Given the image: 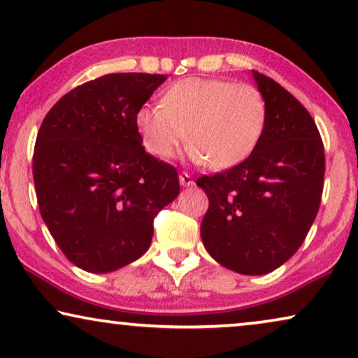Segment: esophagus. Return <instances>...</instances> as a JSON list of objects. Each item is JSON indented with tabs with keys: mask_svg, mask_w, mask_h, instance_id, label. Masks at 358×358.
Returning <instances> with one entry per match:
<instances>
[{
	"mask_svg": "<svg viewBox=\"0 0 358 358\" xmlns=\"http://www.w3.org/2000/svg\"><path fill=\"white\" fill-rule=\"evenodd\" d=\"M180 183H182V187H192L193 185L192 175L187 173V171H182V173H180Z\"/></svg>",
	"mask_w": 358,
	"mask_h": 358,
	"instance_id": "34e87169",
	"label": "esophagus"
}]
</instances>
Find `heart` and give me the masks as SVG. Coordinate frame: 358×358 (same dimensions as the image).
I'll use <instances>...</instances> for the list:
<instances>
[{"label":"heart","mask_w":358,"mask_h":358,"mask_svg":"<svg viewBox=\"0 0 358 358\" xmlns=\"http://www.w3.org/2000/svg\"><path fill=\"white\" fill-rule=\"evenodd\" d=\"M134 124L157 159L173 157L187 139L188 155L219 171L242 164L259 145L266 103L250 83L192 76L166 88L162 104H142Z\"/></svg>","instance_id":"obj_1"}]
</instances>
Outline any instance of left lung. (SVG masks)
Returning <instances> with one entry per match:
<instances>
[{"label": "left lung", "instance_id": "obj_1", "mask_svg": "<svg viewBox=\"0 0 358 358\" xmlns=\"http://www.w3.org/2000/svg\"><path fill=\"white\" fill-rule=\"evenodd\" d=\"M266 103L264 136L242 162L198 187L209 208L203 244L214 260L242 275H265L294 255L321 204L326 157L308 109L270 76L252 70Z\"/></svg>", "mask_w": 358, "mask_h": 358}]
</instances>
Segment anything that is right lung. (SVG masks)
Instances as JSON below:
<instances>
[{"mask_svg": "<svg viewBox=\"0 0 358 358\" xmlns=\"http://www.w3.org/2000/svg\"><path fill=\"white\" fill-rule=\"evenodd\" d=\"M166 75L109 73L57 101L37 132L41 216L71 264L108 273L144 255L154 219L180 193L173 165L142 147L136 111Z\"/></svg>", "mask_w": 358, "mask_h": 358, "instance_id": "add662e5", "label": "right lung"}]
</instances>
